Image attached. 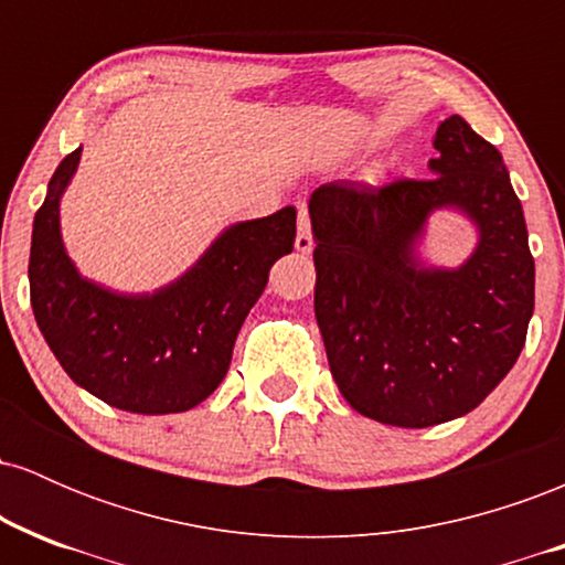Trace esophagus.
Segmentation results:
<instances>
[{
    "instance_id": "esophagus-1",
    "label": "esophagus",
    "mask_w": 565,
    "mask_h": 565,
    "mask_svg": "<svg viewBox=\"0 0 565 565\" xmlns=\"http://www.w3.org/2000/svg\"><path fill=\"white\" fill-rule=\"evenodd\" d=\"M297 252L308 255L313 249V233H310V217H308V206L300 204L297 206V238H295Z\"/></svg>"
}]
</instances>
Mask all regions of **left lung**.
Returning a JSON list of instances; mask_svg holds the SVG:
<instances>
[{"label":"left lung","mask_w":565,"mask_h":565,"mask_svg":"<svg viewBox=\"0 0 565 565\" xmlns=\"http://www.w3.org/2000/svg\"><path fill=\"white\" fill-rule=\"evenodd\" d=\"M433 148V178L337 180L308 201L332 377L355 412L395 427L472 412L515 366L534 313V257L502 153L457 114L440 121ZM438 211L477 228L459 266L424 252Z\"/></svg>","instance_id":"8db88e82"}]
</instances>
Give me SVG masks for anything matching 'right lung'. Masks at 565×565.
I'll list each match as a JSON object with an SVG mask.
<instances>
[{
    "label": "right lung",
    "instance_id": "1",
    "mask_svg": "<svg viewBox=\"0 0 565 565\" xmlns=\"http://www.w3.org/2000/svg\"><path fill=\"white\" fill-rule=\"evenodd\" d=\"M82 146L57 164L31 231V308L76 385L132 414H178L223 382L238 329L270 265L295 246L297 210L223 228L199 260L153 291H119L82 276L61 233V201Z\"/></svg>",
    "mask_w": 565,
    "mask_h": 565
}]
</instances>
